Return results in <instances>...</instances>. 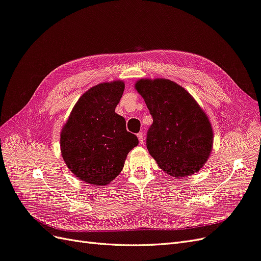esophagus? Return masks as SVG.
Wrapping results in <instances>:
<instances>
[{
  "instance_id": "1",
  "label": "esophagus",
  "mask_w": 261,
  "mask_h": 261,
  "mask_svg": "<svg viewBox=\"0 0 261 261\" xmlns=\"http://www.w3.org/2000/svg\"><path fill=\"white\" fill-rule=\"evenodd\" d=\"M137 137H138L139 143H140V144H143V143H144V140H145V139H144V138H145V137H144V133H143V132L138 133V134H137Z\"/></svg>"
}]
</instances>
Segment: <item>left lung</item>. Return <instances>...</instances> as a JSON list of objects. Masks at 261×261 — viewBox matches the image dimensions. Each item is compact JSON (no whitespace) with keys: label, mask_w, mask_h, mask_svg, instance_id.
<instances>
[{"label":"left lung","mask_w":261,"mask_h":261,"mask_svg":"<svg viewBox=\"0 0 261 261\" xmlns=\"http://www.w3.org/2000/svg\"><path fill=\"white\" fill-rule=\"evenodd\" d=\"M135 88L153 118L147 148L159 168L176 178L198 172L213 147L206 112L185 88L170 80L143 78Z\"/></svg>","instance_id":"8db88e82"}]
</instances>
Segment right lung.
<instances>
[{
    "mask_svg": "<svg viewBox=\"0 0 261 261\" xmlns=\"http://www.w3.org/2000/svg\"><path fill=\"white\" fill-rule=\"evenodd\" d=\"M125 89L123 81L101 83L78 99L61 130L64 162L87 184L105 186L120 174L138 138L126 130L125 118L115 113Z\"/></svg>",
    "mask_w": 261,
    "mask_h": 261,
    "instance_id": "add662e5",
    "label": "right lung"
}]
</instances>
